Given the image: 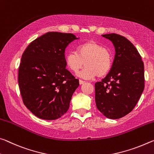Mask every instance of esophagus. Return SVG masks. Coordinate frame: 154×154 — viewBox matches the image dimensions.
I'll list each match as a JSON object with an SVG mask.
<instances>
[{
	"label": "esophagus",
	"instance_id": "esophagus-1",
	"mask_svg": "<svg viewBox=\"0 0 154 154\" xmlns=\"http://www.w3.org/2000/svg\"><path fill=\"white\" fill-rule=\"evenodd\" d=\"M85 83H86L85 81H83V80H81V79L79 80V84H84Z\"/></svg>",
	"mask_w": 154,
	"mask_h": 154
}]
</instances>
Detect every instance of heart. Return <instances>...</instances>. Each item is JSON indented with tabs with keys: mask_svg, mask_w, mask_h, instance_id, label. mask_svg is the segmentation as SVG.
Wrapping results in <instances>:
<instances>
[{
	"mask_svg": "<svg viewBox=\"0 0 154 154\" xmlns=\"http://www.w3.org/2000/svg\"><path fill=\"white\" fill-rule=\"evenodd\" d=\"M67 67L77 72L86 66L79 75L86 79H92L97 75L104 77L109 72L112 65V56L108 48L94 41H87L78 46L77 53L70 52L66 55Z\"/></svg>",
	"mask_w": 154,
	"mask_h": 154,
	"instance_id": "b5f03b06",
	"label": "heart"
}]
</instances>
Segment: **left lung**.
Segmentation results:
<instances>
[{
	"mask_svg": "<svg viewBox=\"0 0 154 154\" xmlns=\"http://www.w3.org/2000/svg\"><path fill=\"white\" fill-rule=\"evenodd\" d=\"M113 43L116 54L112 68L95 84L97 109L107 118L120 119L132 111L145 88L144 64L130 40L116 33L102 35Z\"/></svg>",
	"mask_w": 154,
	"mask_h": 154,
	"instance_id": "1",
	"label": "left lung"
}]
</instances>
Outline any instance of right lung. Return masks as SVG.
I'll return each mask as SVG.
<instances>
[{"instance_id": "right-lung-1", "label": "right lung", "mask_w": 154, "mask_h": 154, "mask_svg": "<svg viewBox=\"0 0 154 154\" xmlns=\"http://www.w3.org/2000/svg\"><path fill=\"white\" fill-rule=\"evenodd\" d=\"M78 39L72 33L48 32L29 44L18 69L24 104L34 115L55 120L68 111L79 79L66 68L65 48Z\"/></svg>"}]
</instances>
